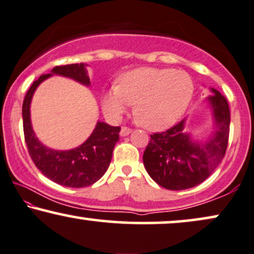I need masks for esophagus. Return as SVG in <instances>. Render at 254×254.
<instances>
[{"label": "esophagus", "instance_id": "obj_1", "mask_svg": "<svg viewBox=\"0 0 254 254\" xmlns=\"http://www.w3.org/2000/svg\"><path fill=\"white\" fill-rule=\"evenodd\" d=\"M131 131H132V130H131L130 127H122L120 134H121L122 137H125V136H127V134H130Z\"/></svg>", "mask_w": 254, "mask_h": 254}]
</instances>
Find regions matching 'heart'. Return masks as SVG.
<instances>
[{"label":"heart","mask_w":254,"mask_h":254,"mask_svg":"<svg viewBox=\"0 0 254 254\" xmlns=\"http://www.w3.org/2000/svg\"><path fill=\"white\" fill-rule=\"evenodd\" d=\"M194 95V82L184 70L138 68L124 73L120 84L103 97V110L118 120L133 103L137 121L148 130L173 125L187 109Z\"/></svg>","instance_id":"heart-1"}]
</instances>
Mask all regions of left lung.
Masks as SVG:
<instances>
[{
	"label": "left lung",
	"instance_id": "8db88e82",
	"mask_svg": "<svg viewBox=\"0 0 254 254\" xmlns=\"http://www.w3.org/2000/svg\"><path fill=\"white\" fill-rule=\"evenodd\" d=\"M212 90L209 102L216 130L205 143L191 140L185 133V120L162 132L151 134L143 161L147 173L161 187L182 190L200 185L210 177L224 158L229 141L230 109L224 95Z\"/></svg>",
	"mask_w": 254,
	"mask_h": 254
}]
</instances>
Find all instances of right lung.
<instances>
[{
	"instance_id": "obj_1",
	"label": "right lung",
	"mask_w": 254,
	"mask_h": 254,
	"mask_svg": "<svg viewBox=\"0 0 254 254\" xmlns=\"http://www.w3.org/2000/svg\"><path fill=\"white\" fill-rule=\"evenodd\" d=\"M52 74L70 77L86 84L90 83L83 64L56 66L52 73L44 74L29 88L23 101V130L30 157L37 168L56 184L72 188H82L95 184L109 167L115 145L120 140V127L99 122L90 137L69 151H56L44 146L37 139L30 122V103L36 88Z\"/></svg>"
}]
</instances>
